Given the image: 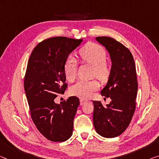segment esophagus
Wrapping results in <instances>:
<instances>
[{
    "label": "esophagus",
    "instance_id": "1",
    "mask_svg": "<svg viewBox=\"0 0 159 159\" xmlns=\"http://www.w3.org/2000/svg\"><path fill=\"white\" fill-rule=\"evenodd\" d=\"M87 102H88V100L81 99H80V104H81V105H83V104H84L87 103Z\"/></svg>",
    "mask_w": 159,
    "mask_h": 159
}]
</instances>
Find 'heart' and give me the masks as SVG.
<instances>
[{"label":"heart","instance_id":"obj_1","mask_svg":"<svg viewBox=\"0 0 159 159\" xmlns=\"http://www.w3.org/2000/svg\"><path fill=\"white\" fill-rule=\"evenodd\" d=\"M80 56L84 62L93 65V74L101 81L108 79L110 67L107 62V53L101 45L94 43H87L80 50ZM64 72L68 81H74L77 75V62L72 56L66 60L64 65ZM99 88L97 80H80L70 89L72 95L83 99L89 98Z\"/></svg>","mask_w":159,"mask_h":159}]
</instances>
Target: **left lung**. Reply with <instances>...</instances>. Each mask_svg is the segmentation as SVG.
<instances>
[{
    "instance_id": "8db88e82",
    "label": "left lung",
    "mask_w": 159,
    "mask_h": 159,
    "mask_svg": "<svg viewBox=\"0 0 159 159\" xmlns=\"http://www.w3.org/2000/svg\"><path fill=\"white\" fill-rule=\"evenodd\" d=\"M96 40L111 57L110 74L101 94L111 101L106 107L99 101H93V124L99 135L114 138L126 130L135 111L138 89L136 66L132 54L121 43L106 36Z\"/></svg>"
}]
</instances>
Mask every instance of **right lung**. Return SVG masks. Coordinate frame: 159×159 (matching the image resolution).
Returning <instances> with one entry per match:
<instances>
[{
    "label": "right lung",
    "instance_id": "1",
    "mask_svg": "<svg viewBox=\"0 0 159 159\" xmlns=\"http://www.w3.org/2000/svg\"><path fill=\"white\" fill-rule=\"evenodd\" d=\"M82 41L67 37L48 38L38 44L28 62L24 89L31 118L38 131L54 142L65 141L72 134L79 98L70 97L60 104L54 99L67 87L65 62Z\"/></svg>",
    "mask_w": 159,
    "mask_h": 159
}]
</instances>
